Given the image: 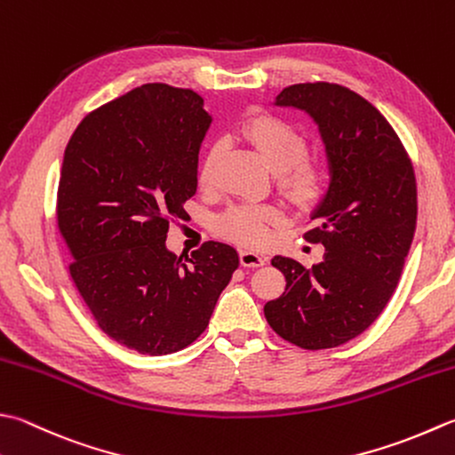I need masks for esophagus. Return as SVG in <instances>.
Instances as JSON below:
<instances>
[{
	"instance_id": "esophagus-1",
	"label": "esophagus",
	"mask_w": 455,
	"mask_h": 455,
	"mask_svg": "<svg viewBox=\"0 0 455 455\" xmlns=\"http://www.w3.org/2000/svg\"><path fill=\"white\" fill-rule=\"evenodd\" d=\"M240 264L246 266V268H258V266L264 264V258L254 251H240Z\"/></svg>"
}]
</instances>
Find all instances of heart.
Wrapping results in <instances>:
<instances>
[{
	"mask_svg": "<svg viewBox=\"0 0 455 455\" xmlns=\"http://www.w3.org/2000/svg\"><path fill=\"white\" fill-rule=\"evenodd\" d=\"M240 136L251 144L256 156L266 167L278 175V187L290 203L307 209L322 199L327 185V175L322 164L307 159V141L286 120L270 114H260L246 120L240 128ZM220 159V149L215 146L203 159L199 180L209 185L215 177ZM275 219L272 209L235 207L220 220L225 233L244 244H260L266 238V225Z\"/></svg>",
	"mask_w": 455,
	"mask_h": 455,
	"instance_id": "obj_1",
	"label": "heart"
}]
</instances>
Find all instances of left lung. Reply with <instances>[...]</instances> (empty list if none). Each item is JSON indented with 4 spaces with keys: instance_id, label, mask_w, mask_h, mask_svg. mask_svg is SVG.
<instances>
[{
    "instance_id": "1",
    "label": "left lung",
    "mask_w": 455,
    "mask_h": 455,
    "mask_svg": "<svg viewBox=\"0 0 455 455\" xmlns=\"http://www.w3.org/2000/svg\"><path fill=\"white\" fill-rule=\"evenodd\" d=\"M272 104L314 120L331 177L304 235L325 246L322 262L274 256L286 291L264 315L282 339L329 349L361 335L393 296L416 228L414 169L385 116L349 88L293 84Z\"/></svg>"
}]
</instances>
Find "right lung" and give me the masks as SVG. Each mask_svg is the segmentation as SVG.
<instances>
[{"mask_svg": "<svg viewBox=\"0 0 455 455\" xmlns=\"http://www.w3.org/2000/svg\"><path fill=\"white\" fill-rule=\"evenodd\" d=\"M211 122L189 88L141 84L88 114L65 149L57 220L70 275L98 327L141 355L197 339L238 268L225 243L209 240L187 264L165 244L169 219L197 191Z\"/></svg>", "mask_w": 455, "mask_h": 455, "instance_id": "right-lung-1", "label": "right lung"}]
</instances>
